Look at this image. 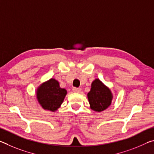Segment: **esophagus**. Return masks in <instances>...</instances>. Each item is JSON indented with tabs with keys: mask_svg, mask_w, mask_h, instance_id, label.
<instances>
[{
	"mask_svg": "<svg viewBox=\"0 0 154 154\" xmlns=\"http://www.w3.org/2000/svg\"><path fill=\"white\" fill-rule=\"evenodd\" d=\"M72 91H73L74 92H76V93H79L81 91H82V89L81 88H72Z\"/></svg>",
	"mask_w": 154,
	"mask_h": 154,
	"instance_id": "34e87169",
	"label": "esophagus"
}]
</instances>
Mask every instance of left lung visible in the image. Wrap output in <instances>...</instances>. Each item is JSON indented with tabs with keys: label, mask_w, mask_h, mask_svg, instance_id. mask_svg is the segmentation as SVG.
Here are the masks:
<instances>
[{
	"label": "left lung",
	"mask_w": 154,
	"mask_h": 154,
	"mask_svg": "<svg viewBox=\"0 0 154 154\" xmlns=\"http://www.w3.org/2000/svg\"><path fill=\"white\" fill-rule=\"evenodd\" d=\"M113 98L111 90L100 79L93 81L90 91L88 93V99L92 110L96 112L105 110L111 105Z\"/></svg>",
	"instance_id": "1"
}]
</instances>
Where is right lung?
<instances>
[{
    "label": "right lung",
    "mask_w": 154,
    "mask_h": 154,
    "mask_svg": "<svg viewBox=\"0 0 154 154\" xmlns=\"http://www.w3.org/2000/svg\"><path fill=\"white\" fill-rule=\"evenodd\" d=\"M66 94V90L60 87L59 82L54 78L41 84L36 91V99L41 107L52 112L60 107Z\"/></svg>",
    "instance_id": "right-lung-1"
}]
</instances>
